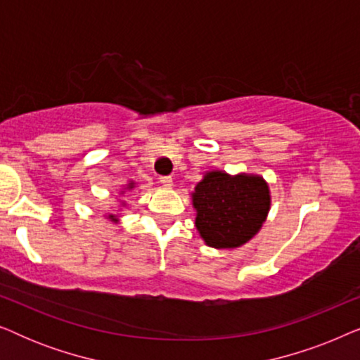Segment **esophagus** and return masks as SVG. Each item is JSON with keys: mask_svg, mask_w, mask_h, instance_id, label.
I'll list each match as a JSON object with an SVG mask.
<instances>
[{"mask_svg": "<svg viewBox=\"0 0 360 360\" xmlns=\"http://www.w3.org/2000/svg\"><path fill=\"white\" fill-rule=\"evenodd\" d=\"M159 181L162 186H165V188H172V186H174V179H172V176H160Z\"/></svg>", "mask_w": 360, "mask_h": 360, "instance_id": "1", "label": "esophagus"}]
</instances>
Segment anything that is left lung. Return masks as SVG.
Masks as SVG:
<instances>
[{"mask_svg":"<svg viewBox=\"0 0 360 360\" xmlns=\"http://www.w3.org/2000/svg\"><path fill=\"white\" fill-rule=\"evenodd\" d=\"M191 205L195 228L206 245L238 249L262 228L272 196L269 184L257 174L208 170L191 191Z\"/></svg>","mask_w":360,"mask_h":360,"instance_id":"8db88e82","label":"left lung"}]
</instances>
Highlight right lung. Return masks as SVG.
Here are the masks:
<instances>
[{
  "instance_id": "right-lung-1",
  "label": "right lung",
  "mask_w": 360,
  "mask_h": 360,
  "mask_svg": "<svg viewBox=\"0 0 360 360\" xmlns=\"http://www.w3.org/2000/svg\"><path fill=\"white\" fill-rule=\"evenodd\" d=\"M136 186H137V184H136V181H134V180H129V181H127V184H126V185H122V188H121L120 191H117V195H120V196H122V195H124V193H126V191H132V190H134V188H136ZM117 206H120V208H126V206H127V203H126V201H124V200H117ZM106 218H108V219H110V221H111V223H115V224H117V223H120V216H117V214H115V213H106Z\"/></svg>"
}]
</instances>
